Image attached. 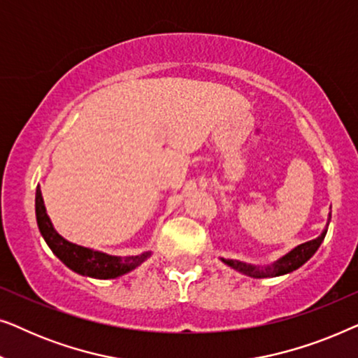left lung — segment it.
Masks as SVG:
<instances>
[{
	"label": "left lung",
	"mask_w": 358,
	"mask_h": 358,
	"mask_svg": "<svg viewBox=\"0 0 358 358\" xmlns=\"http://www.w3.org/2000/svg\"><path fill=\"white\" fill-rule=\"evenodd\" d=\"M326 231L321 233V236H317L316 239H311V241L303 243L300 246H296L293 251H290L287 256H283L282 259H278L277 262L272 264V267H266V268H259L254 266H248V264L239 262V261H227L223 259L224 264H228L229 267L236 268L238 272L244 273V275L254 277V278H266V277H275V275H283V273L293 272L296 271L298 267H301L308 259H310L313 254L317 251V248L321 246L322 239L326 236Z\"/></svg>",
	"instance_id": "obj_1"
}]
</instances>
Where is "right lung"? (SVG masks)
I'll use <instances>...</instances> for the list:
<instances>
[{"label":"right lung","instance_id":"obj_1","mask_svg":"<svg viewBox=\"0 0 358 358\" xmlns=\"http://www.w3.org/2000/svg\"><path fill=\"white\" fill-rule=\"evenodd\" d=\"M36 217L37 224L41 229L43 239L52 249V252L60 259V261L81 275L94 277V278H115L124 275V273L134 271L141 262L150 257V252H143L140 256L129 257H115L107 256L104 252L92 251V249L78 246L66 239H63L55 229H53L50 218L45 212L42 192L37 187L36 192Z\"/></svg>","mask_w":358,"mask_h":358}]
</instances>
